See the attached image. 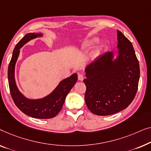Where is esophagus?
<instances>
[{"label":"esophagus","instance_id":"1","mask_svg":"<svg viewBox=\"0 0 151 151\" xmlns=\"http://www.w3.org/2000/svg\"><path fill=\"white\" fill-rule=\"evenodd\" d=\"M78 79L79 81H83L84 79V76L81 75V74H80V75H78Z\"/></svg>","mask_w":151,"mask_h":151}]
</instances>
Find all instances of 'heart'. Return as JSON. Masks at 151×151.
Here are the masks:
<instances>
[{
	"mask_svg": "<svg viewBox=\"0 0 151 151\" xmlns=\"http://www.w3.org/2000/svg\"><path fill=\"white\" fill-rule=\"evenodd\" d=\"M97 42H98V39H96V38H94V39L90 40H89V41L87 42L86 43V46H90L91 45H92V44L96 43Z\"/></svg>",
	"mask_w": 151,
	"mask_h": 151,
	"instance_id": "b5f03b06",
	"label": "heart"
}]
</instances>
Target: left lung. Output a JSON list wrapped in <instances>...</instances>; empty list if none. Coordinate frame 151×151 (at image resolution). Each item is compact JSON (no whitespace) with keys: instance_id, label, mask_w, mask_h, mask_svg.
Listing matches in <instances>:
<instances>
[{"instance_id":"8db88e82","label":"left lung","mask_w":151,"mask_h":151,"mask_svg":"<svg viewBox=\"0 0 151 151\" xmlns=\"http://www.w3.org/2000/svg\"><path fill=\"white\" fill-rule=\"evenodd\" d=\"M118 58L107 52L86 69L85 101L95 115L108 116L126 109L134 99L139 79V65L131 42L117 31Z\"/></svg>"}]
</instances>
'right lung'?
<instances>
[{
    "label": "right lung",
    "mask_w": 151,
    "mask_h": 151,
    "mask_svg": "<svg viewBox=\"0 0 151 151\" xmlns=\"http://www.w3.org/2000/svg\"><path fill=\"white\" fill-rule=\"evenodd\" d=\"M42 35V33H28L16 44L8 67V82L13 101L21 111L35 118L48 119L55 117L61 111L65 97L77 81V75L73 74L70 77L61 81L51 94L42 99H28L19 92L15 81L14 71L20 48L29 40Z\"/></svg>",
    "instance_id": "right-lung-1"
}]
</instances>
